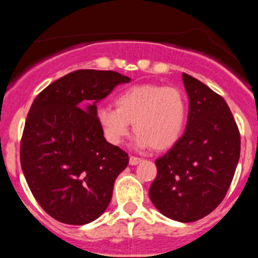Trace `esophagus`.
Instances as JSON below:
<instances>
[{"instance_id":"obj_1","label":"esophagus","mask_w":258,"mask_h":258,"mask_svg":"<svg viewBox=\"0 0 258 258\" xmlns=\"http://www.w3.org/2000/svg\"><path fill=\"white\" fill-rule=\"evenodd\" d=\"M140 162H141V158L140 157H136V156H131V157H130V165L131 166L137 165V163Z\"/></svg>"}]
</instances>
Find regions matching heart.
I'll use <instances>...</instances> for the list:
<instances>
[{
	"instance_id": "b5f03b06",
	"label": "heart",
	"mask_w": 258,
	"mask_h": 258,
	"mask_svg": "<svg viewBox=\"0 0 258 258\" xmlns=\"http://www.w3.org/2000/svg\"><path fill=\"white\" fill-rule=\"evenodd\" d=\"M114 106L101 107L97 112L103 135L112 145H119L128 136L131 123L137 134L136 144L155 151L171 148L183 132L187 101L176 86H130L114 97Z\"/></svg>"
}]
</instances>
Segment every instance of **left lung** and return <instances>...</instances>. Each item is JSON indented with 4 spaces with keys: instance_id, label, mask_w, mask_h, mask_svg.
I'll list each match as a JSON object with an SVG mask.
<instances>
[{
    "instance_id": "left-lung-1",
    "label": "left lung",
    "mask_w": 258,
    "mask_h": 258,
    "mask_svg": "<svg viewBox=\"0 0 258 258\" xmlns=\"http://www.w3.org/2000/svg\"><path fill=\"white\" fill-rule=\"evenodd\" d=\"M182 80L189 100L186 131L155 161L157 176L148 195L166 217L194 222L225 199L240 160L241 137L222 96L189 75Z\"/></svg>"
}]
</instances>
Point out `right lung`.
<instances>
[{
	"label": "right lung",
	"instance_id": "obj_1",
	"mask_svg": "<svg viewBox=\"0 0 258 258\" xmlns=\"http://www.w3.org/2000/svg\"><path fill=\"white\" fill-rule=\"evenodd\" d=\"M127 82L118 72L77 70L33 101L21 139V167L36 201L54 220L86 225L107 209L128 155L106 141L96 103Z\"/></svg>",
	"mask_w": 258,
	"mask_h": 258
}]
</instances>
